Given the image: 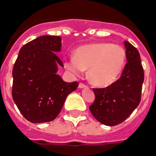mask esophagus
Segmentation results:
<instances>
[{
  "label": "esophagus",
  "instance_id": "esophagus-1",
  "mask_svg": "<svg viewBox=\"0 0 156 156\" xmlns=\"http://www.w3.org/2000/svg\"><path fill=\"white\" fill-rule=\"evenodd\" d=\"M78 87H79V88H85V87H87V85H85V84H84V83H79V85H78Z\"/></svg>",
  "mask_w": 156,
  "mask_h": 156
}]
</instances>
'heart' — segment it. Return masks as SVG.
Here are the masks:
<instances>
[{
	"instance_id": "1",
	"label": "heart",
	"mask_w": 156,
	"mask_h": 156,
	"mask_svg": "<svg viewBox=\"0 0 156 156\" xmlns=\"http://www.w3.org/2000/svg\"><path fill=\"white\" fill-rule=\"evenodd\" d=\"M126 61L123 48L109 43H96L78 48L74 58L65 61L66 67L74 74L88 69V79L93 85L107 87L120 75Z\"/></svg>"
}]
</instances>
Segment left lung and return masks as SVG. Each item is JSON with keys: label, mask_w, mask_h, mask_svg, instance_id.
<instances>
[{"label": "left lung", "mask_w": 156, "mask_h": 156, "mask_svg": "<svg viewBox=\"0 0 156 156\" xmlns=\"http://www.w3.org/2000/svg\"><path fill=\"white\" fill-rule=\"evenodd\" d=\"M127 63L121 78L105 88H94L95 100L89 107L99 122L113 126L123 122L141 101L144 81L140 54L130 43L125 41Z\"/></svg>", "instance_id": "8db88e82"}]
</instances>
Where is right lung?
Listing matches in <instances>:
<instances>
[{"mask_svg":"<svg viewBox=\"0 0 156 156\" xmlns=\"http://www.w3.org/2000/svg\"><path fill=\"white\" fill-rule=\"evenodd\" d=\"M61 38L43 35L21 48L13 68L12 97L24 117L32 123L53 121L78 82L66 83L56 74L63 63L56 52Z\"/></svg>","mask_w":156,"mask_h":156,"instance_id":"right-lung-1","label":"right lung"}]
</instances>
